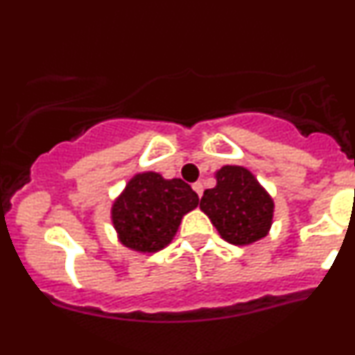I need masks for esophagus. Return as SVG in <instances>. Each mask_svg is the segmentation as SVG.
Listing matches in <instances>:
<instances>
[{
    "instance_id": "34e87169",
    "label": "esophagus",
    "mask_w": 355,
    "mask_h": 355,
    "mask_svg": "<svg viewBox=\"0 0 355 355\" xmlns=\"http://www.w3.org/2000/svg\"><path fill=\"white\" fill-rule=\"evenodd\" d=\"M191 189L195 190V193H197L198 197H202V193H203V185H202V182H195L193 185H191Z\"/></svg>"
}]
</instances>
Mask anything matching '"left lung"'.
Wrapping results in <instances>:
<instances>
[{
  "label": "left lung",
  "instance_id": "8db88e82",
  "mask_svg": "<svg viewBox=\"0 0 355 355\" xmlns=\"http://www.w3.org/2000/svg\"><path fill=\"white\" fill-rule=\"evenodd\" d=\"M215 178L217 185L203 191L200 209L220 237L232 245H250L266 237L274 218V200L254 173L225 165Z\"/></svg>",
  "mask_w": 355,
  "mask_h": 355
}]
</instances>
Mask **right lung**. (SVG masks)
I'll return each mask as SVG.
<instances>
[{"label": "right lung", "mask_w": 355, "mask_h": 355, "mask_svg": "<svg viewBox=\"0 0 355 355\" xmlns=\"http://www.w3.org/2000/svg\"><path fill=\"white\" fill-rule=\"evenodd\" d=\"M197 205L198 195L180 178L137 173L113 202L112 222L125 247L153 254L172 242L183 215Z\"/></svg>", "instance_id": "right-lung-1"}]
</instances>
